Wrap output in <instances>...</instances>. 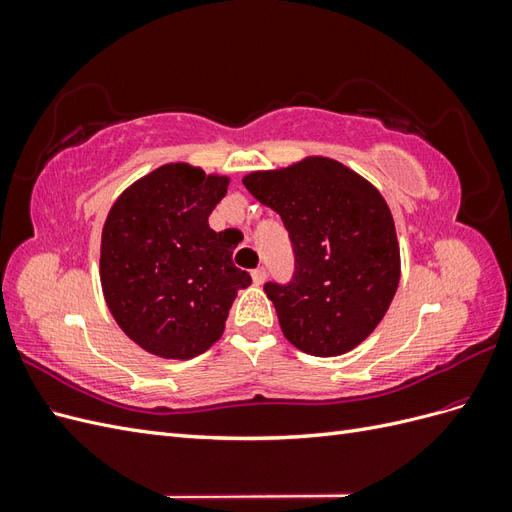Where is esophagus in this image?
Returning <instances> with one entry per match:
<instances>
[{
	"label": "esophagus",
	"instance_id": "obj_1",
	"mask_svg": "<svg viewBox=\"0 0 512 512\" xmlns=\"http://www.w3.org/2000/svg\"><path fill=\"white\" fill-rule=\"evenodd\" d=\"M252 280H254L256 286H260L262 282L267 280V271H265V269H254V271H252Z\"/></svg>",
	"mask_w": 512,
	"mask_h": 512
}]
</instances>
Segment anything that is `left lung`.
Wrapping results in <instances>:
<instances>
[{"label": "left lung", "mask_w": 512, "mask_h": 512, "mask_svg": "<svg viewBox=\"0 0 512 512\" xmlns=\"http://www.w3.org/2000/svg\"><path fill=\"white\" fill-rule=\"evenodd\" d=\"M243 185L280 213L294 247L292 282L265 286L284 337L312 356L359 346L384 318L401 275L395 222L382 194L324 156L254 170Z\"/></svg>", "instance_id": "obj_1"}]
</instances>
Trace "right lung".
Returning a JSON list of instances; mask_svg holds the SVG:
<instances>
[{
    "mask_svg": "<svg viewBox=\"0 0 512 512\" xmlns=\"http://www.w3.org/2000/svg\"><path fill=\"white\" fill-rule=\"evenodd\" d=\"M230 177L170 162L136 179L106 215L100 284L119 329L160 359L188 361L224 333L250 273L232 265L209 215Z\"/></svg>",
    "mask_w": 512,
    "mask_h": 512,
    "instance_id": "right-lung-1",
    "label": "right lung"
}]
</instances>
